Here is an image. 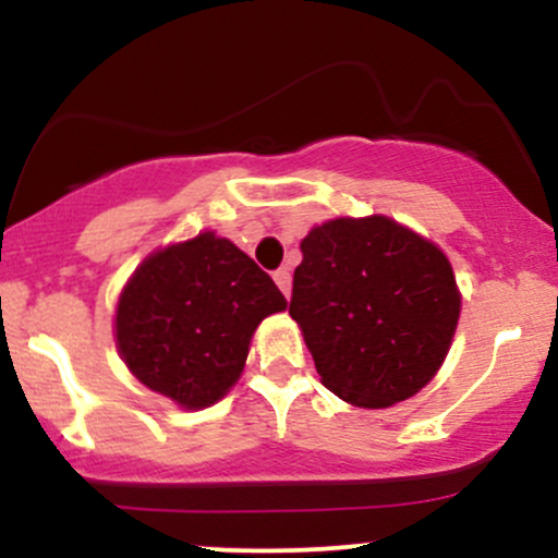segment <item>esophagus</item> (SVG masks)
I'll list each match as a JSON object with an SVG mask.
<instances>
[{
  "mask_svg": "<svg viewBox=\"0 0 558 558\" xmlns=\"http://www.w3.org/2000/svg\"><path fill=\"white\" fill-rule=\"evenodd\" d=\"M272 278H275V283H278L280 291H283V296L286 299L291 296V272H288L286 267H280V270H275Z\"/></svg>",
  "mask_w": 558,
  "mask_h": 558,
  "instance_id": "obj_1",
  "label": "esophagus"
}]
</instances>
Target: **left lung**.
<instances>
[{"instance_id": "1", "label": "left lung", "mask_w": 558, "mask_h": 558, "mask_svg": "<svg viewBox=\"0 0 558 558\" xmlns=\"http://www.w3.org/2000/svg\"><path fill=\"white\" fill-rule=\"evenodd\" d=\"M301 257L288 312L325 388L383 409L433 380L462 310L435 243L383 215L338 217L310 230Z\"/></svg>"}]
</instances>
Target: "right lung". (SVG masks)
Returning <instances> with one entry per match:
<instances>
[{
	"instance_id": "right-lung-1",
	"label": "right lung",
	"mask_w": 558,
	"mask_h": 558,
	"mask_svg": "<svg viewBox=\"0 0 558 558\" xmlns=\"http://www.w3.org/2000/svg\"><path fill=\"white\" fill-rule=\"evenodd\" d=\"M283 310L270 275L207 230L141 262L120 293L114 338L146 388L204 409L241 377L262 319Z\"/></svg>"
}]
</instances>
